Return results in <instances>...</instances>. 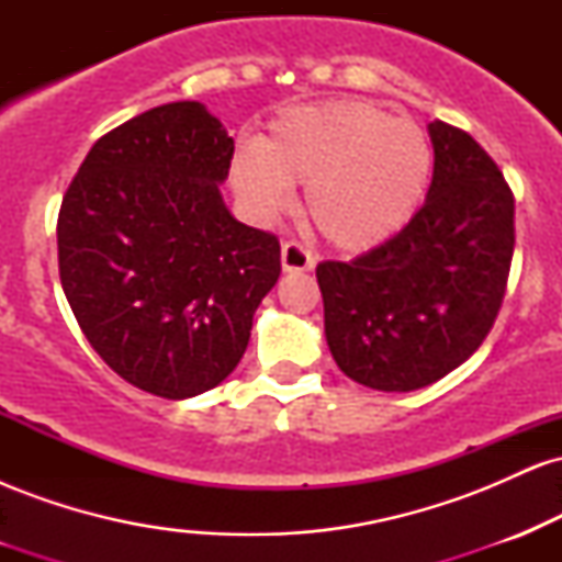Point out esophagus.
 I'll list each match as a JSON object with an SVG mask.
<instances>
[{"label": "esophagus", "mask_w": 562, "mask_h": 562, "mask_svg": "<svg viewBox=\"0 0 562 562\" xmlns=\"http://www.w3.org/2000/svg\"><path fill=\"white\" fill-rule=\"evenodd\" d=\"M314 256L301 243L288 240L282 245V272H312Z\"/></svg>", "instance_id": "34e87169"}]
</instances>
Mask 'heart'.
Listing matches in <instances>:
<instances>
[{
  "label": "heart",
  "mask_w": 562,
  "mask_h": 562,
  "mask_svg": "<svg viewBox=\"0 0 562 562\" xmlns=\"http://www.w3.org/2000/svg\"><path fill=\"white\" fill-rule=\"evenodd\" d=\"M434 147L417 124L370 100L295 105L259 145L232 156L229 182L259 218L290 209L306 187V214L340 250H370L398 235L428 192Z\"/></svg>",
  "instance_id": "b5f03b06"
}]
</instances>
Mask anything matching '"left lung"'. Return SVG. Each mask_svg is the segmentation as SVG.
<instances>
[{
  "instance_id": "8db88e82",
  "label": "left lung",
  "mask_w": 562,
  "mask_h": 562,
  "mask_svg": "<svg viewBox=\"0 0 562 562\" xmlns=\"http://www.w3.org/2000/svg\"><path fill=\"white\" fill-rule=\"evenodd\" d=\"M434 179L423 209L353 261H322L325 338L357 383L406 393L457 370L505 299L515 245L513 192L462 128L428 124Z\"/></svg>"
}]
</instances>
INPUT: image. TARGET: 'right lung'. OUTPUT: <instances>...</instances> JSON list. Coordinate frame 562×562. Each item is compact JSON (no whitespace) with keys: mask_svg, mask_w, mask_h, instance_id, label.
<instances>
[{"mask_svg":"<svg viewBox=\"0 0 562 562\" xmlns=\"http://www.w3.org/2000/svg\"><path fill=\"white\" fill-rule=\"evenodd\" d=\"M235 139L203 102L153 108L94 142L57 218L60 282L102 362L164 398L216 389L280 277V243L222 190Z\"/></svg>","mask_w":562,"mask_h":562,"instance_id":"obj_1","label":"right lung"}]
</instances>
